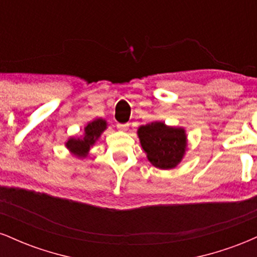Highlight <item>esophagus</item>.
I'll return each instance as SVG.
<instances>
[{
	"label": "esophagus",
	"mask_w": 257,
	"mask_h": 257,
	"mask_svg": "<svg viewBox=\"0 0 257 257\" xmlns=\"http://www.w3.org/2000/svg\"><path fill=\"white\" fill-rule=\"evenodd\" d=\"M117 128H118L119 131H122V132H126V131H128V128H129V124H128V123H125V124L118 123V124H117Z\"/></svg>",
	"instance_id": "1"
}]
</instances>
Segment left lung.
I'll return each mask as SVG.
<instances>
[{"label":"left lung","mask_w":257,"mask_h":257,"mask_svg":"<svg viewBox=\"0 0 257 257\" xmlns=\"http://www.w3.org/2000/svg\"><path fill=\"white\" fill-rule=\"evenodd\" d=\"M147 159L159 169H173L185 155L187 138L182 128L168 126L163 122L141 125L138 131Z\"/></svg>","instance_id":"left-lung-1"}]
</instances>
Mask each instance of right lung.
<instances>
[{
    "instance_id": "right-lung-1",
    "label": "right lung",
    "mask_w": 257,
    "mask_h": 257,
    "mask_svg": "<svg viewBox=\"0 0 257 257\" xmlns=\"http://www.w3.org/2000/svg\"><path fill=\"white\" fill-rule=\"evenodd\" d=\"M106 129V120L98 118L84 128L83 139H73L71 138L66 143V147L77 157H85L88 155L90 146L94 145L98 140L101 133Z\"/></svg>"
}]
</instances>
